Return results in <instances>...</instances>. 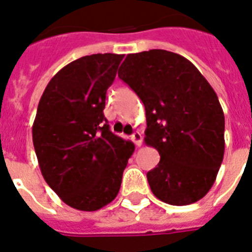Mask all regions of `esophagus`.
<instances>
[{
  "instance_id": "obj_1",
  "label": "esophagus",
  "mask_w": 252,
  "mask_h": 252,
  "mask_svg": "<svg viewBox=\"0 0 252 252\" xmlns=\"http://www.w3.org/2000/svg\"><path fill=\"white\" fill-rule=\"evenodd\" d=\"M132 141L136 143V146H141L142 145V136H141V133L139 132H134L132 134Z\"/></svg>"
}]
</instances>
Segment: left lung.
Segmentation results:
<instances>
[{
	"label": "left lung",
	"instance_id": "8db88e82",
	"mask_svg": "<svg viewBox=\"0 0 252 252\" xmlns=\"http://www.w3.org/2000/svg\"><path fill=\"white\" fill-rule=\"evenodd\" d=\"M118 75L145 105V142L160 154L147 173L152 193L175 206L198 201L224 156V114L213 87L191 61L165 50L128 55Z\"/></svg>",
	"mask_w": 252,
	"mask_h": 252
}]
</instances>
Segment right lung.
<instances>
[{
	"label": "right lung",
	"instance_id": "add662e5",
	"mask_svg": "<svg viewBox=\"0 0 252 252\" xmlns=\"http://www.w3.org/2000/svg\"><path fill=\"white\" fill-rule=\"evenodd\" d=\"M123 55L83 56L50 80L33 123V145L44 181L71 208L96 211L120 189L134 145L110 130L106 91Z\"/></svg>",
	"mask_w": 252,
	"mask_h": 252
}]
</instances>
